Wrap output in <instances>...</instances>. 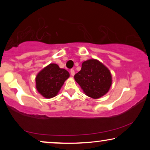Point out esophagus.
I'll list each match as a JSON object with an SVG mask.
<instances>
[{
  "label": "esophagus",
  "instance_id": "esophagus-1",
  "mask_svg": "<svg viewBox=\"0 0 150 150\" xmlns=\"http://www.w3.org/2000/svg\"><path fill=\"white\" fill-rule=\"evenodd\" d=\"M70 73H71V76H74V74H75L74 69H70Z\"/></svg>",
  "mask_w": 150,
  "mask_h": 150
}]
</instances>
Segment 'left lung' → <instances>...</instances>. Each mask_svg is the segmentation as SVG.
Instances as JSON below:
<instances>
[{"instance_id": "8db88e82", "label": "left lung", "mask_w": 150, "mask_h": 150, "mask_svg": "<svg viewBox=\"0 0 150 150\" xmlns=\"http://www.w3.org/2000/svg\"><path fill=\"white\" fill-rule=\"evenodd\" d=\"M74 79L86 95L94 99L105 95L112 84L110 71L96 59L84 61L81 71L74 75Z\"/></svg>"}]
</instances>
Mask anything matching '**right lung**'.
<instances>
[{"mask_svg":"<svg viewBox=\"0 0 150 150\" xmlns=\"http://www.w3.org/2000/svg\"><path fill=\"white\" fill-rule=\"evenodd\" d=\"M69 76L67 70L60 68L58 65L50 63L37 75L36 88L44 98H53L57 96Z\"/></svg>","mask_w":150,"mask_h":150,"instance_id":"add662e5","label":"right lung"}]
</instances>
